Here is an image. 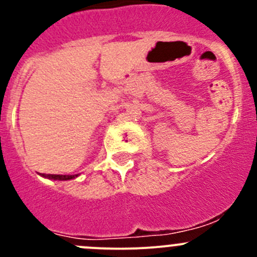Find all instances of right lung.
<instances>
[{
    "label": "right lung",
    "instance_id": "right-lung-1",
    "mask_svg": "<svg viewBox=\"0 0 257 257\" xmlns=\"http://www.w3.org/2000/svg\"><path fill=\"white\" fill-rule=\"evenodd\" d=\"M41 177L46 178V179H51V180H71V179H74L78 177V174L74 175H61V174H40Z\"/></svg>",
    "mask_w": 257,
    "mask_h": 257
}]
</instances>
